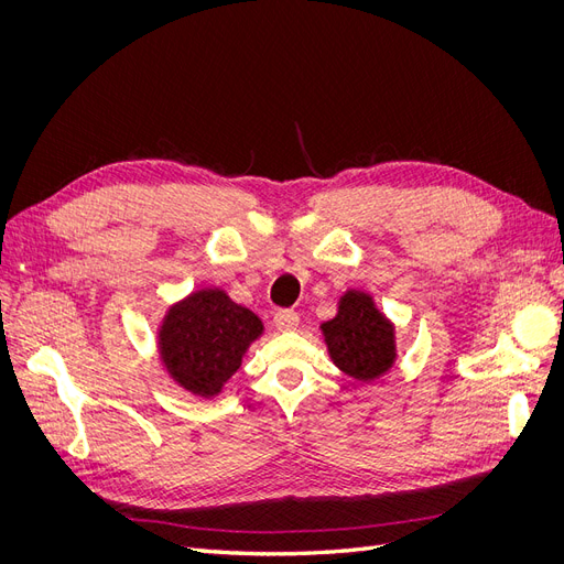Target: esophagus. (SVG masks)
Here are the masks:
<instances>
[{"label": "esophagus", "instance_id": "34e87169", "mask_svg": "<svg viewBox=\"0 0 564 564\" xmlns=\"http://www.w3.org/2000/svg\"><path fill=\"white\" fill-rule=\"evenodd\" d=\"M272 322H275V327L280 332H294L299 327V313H294V311H278L275 317H272Z\"/></svg>", "mask_w": 564, "mask_h": 564}]
</instances>
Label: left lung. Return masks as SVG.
I'll use <instances>...</instances> for the list:
<instances>
[{"mask_svg":"<svg viewBox=\"0 0 564 564\" xmlns=\"http://www.w3.org/2000/svg\"><path fill=\"white\" fill-rule=\"evenodd\" d=\"M334 365L357 381L386 373L395 360L392 324L362 292H348L338 303V315L322 324Z\"/></svg>","mask_w":564,"mask_h":564,"instance_id":"left-lung-1","label":"left lung"}]
</instances>
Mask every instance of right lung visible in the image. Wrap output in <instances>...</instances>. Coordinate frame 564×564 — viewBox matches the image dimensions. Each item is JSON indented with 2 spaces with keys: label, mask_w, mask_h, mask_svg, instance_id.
I'll use <instances>...</instances> for the list:
<instances>
[{
  "label": "right lung",
  "mask_w": 564,
  "mask_h": 564,
  "mask_svg": "<svg viewBox=\"0 0 564 564\" xmlns=\"http://www.w3.org/2000/svg\"><path fill=\"white\" fill-rule=\"evenodd\" d=\"M261 319L220 289H202L176 303L162 322L160 352L172 379L199 398H214L240 369Z\"/></svg>",
  "instance_id": "add662e5"
}]
</instances>
